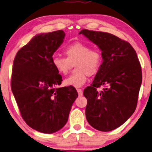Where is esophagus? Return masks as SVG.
Wrapping results in <instances>:
<instances>
[{
  "instance_id": "obj_1",
  "label": "esophagus",
  "mask_w": 152,
  "mask_h": 152,
  "mask_svg": "<svg viewBox=\"0 0 152 152\" xmlns=\"http://www.w3.org/2000/svg\"><path fill=\"white\" fill-rule=\"evenodd\" d=\"M77 91L78 92V94L80 96H82L83 95V92L81 89H77Z\"/></svg>"
}]
</instances>
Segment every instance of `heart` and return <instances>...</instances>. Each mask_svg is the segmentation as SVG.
<instances>
[{"label":"heart","mask_w":152,"mask_h":152,"mask_svg":"<svg viewBox=\"0 0 152 152\" xmlns=\"http://www.w3.org/2000/svg\"><path fill=\"white\" fill-rule=\"evenodd\" d=\"M91 48L88 45L75 42L64 50L66 58L58 56L53 57L52 64L61 75H66L75 64L76 72L64 80L66 86L80 88L86 82L88 76H94L99 71L103 63L102 54L99 50Z\"/></svg>","instance_id":"obj_1"}]
</instances>
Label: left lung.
I'll return each instance as SVG.
<instances>
[{
  "mask_svg": "<svg viewBox=\"0 0 152 152\" xmlns=\"http://www.w3.org/2000/svg\"><path fill=\"white\" fill-rule=\"evenodd\" d=\"M83 34L102 50L103 63L91 86L86 88V117L94 129L113 130L134 113L142 83L136 50L127 42L109 33L83 29ZM104 86L102 91L97 90Z\"/></svg>",
  "mask_w": 152,
  "mask_h": 152,
  "instance_id": "left-lung-1",
  "label": "left lung"
}]
</instances>
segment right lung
Instances as JSON below:
<instances>
[{"label":"right lung","mask_w":152,"mask_h":152,"mask_svg":"<svg viewBox=\"0 0 152 152\" xmlns=\"http://www.w3.org/2000/svg\"><path fill=\"white\" fill-rule=\"evenodd\" d=\"M64 37L62 30L36 35L14 60L12 92L24 121L39 132L51 134L62 128L78 96L73 86L59 88L62 77L52 64L53 55Z\"/></svg>","instance_id":"obj_1"}]
</instances>
